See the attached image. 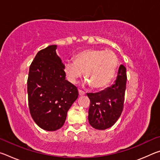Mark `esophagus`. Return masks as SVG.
<instances>
[{"label": "esophagus", "mask_w": 160, "mask_h": 160, "mask_svg": "<svg viewBox=\"0 0 160 160\" xmlns=\"http://www.w3.org/2000/svg\"><path fill=\"white\" fill-rule=\"evenodd\" d=\"M78 92H79V94L80 96H82V95H85V92L84 91H82V90H78Z\"/></svg>", "instance_id": "34e87169"}]
</instances>
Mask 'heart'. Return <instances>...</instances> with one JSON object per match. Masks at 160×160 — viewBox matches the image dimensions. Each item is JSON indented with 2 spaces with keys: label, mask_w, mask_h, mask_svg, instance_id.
Masks as SVG:
<instances>
[{
  "label": "heart",
  "mask_w": 160,
  "mask_h": 160,
  "mask_svg": "<svg viewBox=\"0 0 160 160\" xmlns=\"http://www.w3.org/2000/svg\"><path fill=\"white\" fill-rule=\"evenodd\" d=\"M117 65L118 58L113 51L88 49L77 53L74 61H66L63 70L70 82H76L85 72L87 82L92 88L102 89L112 80Z\"/></svg>",
  "instance_id": "1"
}]
</instances>
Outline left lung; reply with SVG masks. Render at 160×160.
Returning a JSON list of instances; mask_svg holds the SVG:
<instances>
[{
	"label": "left lung",
	"mask_w": 160,
	"mask_h": 160,
	"mask_svg": "<svg viewBox=\"0 0 160 160\" xmlns=\"http://www.w3.org/2000/svg\"><path fill=\"white\" fill-rule=\"evenodd\" d=\"M126 80V68L121 65L112 86L99 92L87 94L90 100L88 120L94 128H109L120 117L123 109Z\"/></svg>",
	"instance_id": "1"
}]
</instances>
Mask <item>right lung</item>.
<instances>
[{
	"mask_svg": "<svg viewBox=\"0 0 160 160\" xmlns=\"http://www.w3.org/2000/svg\"><path fill=\"white\" fill-rule=\"evenodd\" d=\"M56 45L39 51L29 66L28 79L29 109L40 128L48 131L61 128L67 112L78 97L76 87L66 80Z\"/></svg>",
	"mask_w": 160,
	"mask_h": 160,
	"instance_id": "obj_1",
	"label": "right lung"
}]
</instances>
